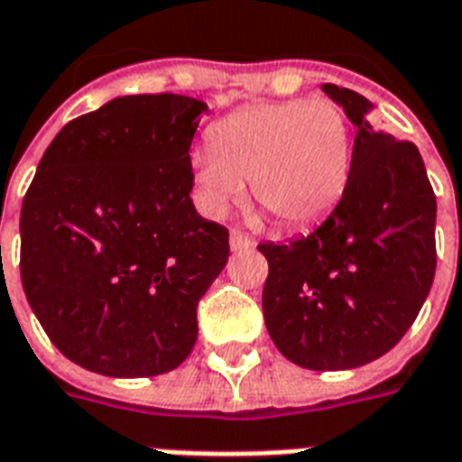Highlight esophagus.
I'll return each instance as SVG.
<instances>
[{"instance_id": "esophagus-1", "label": "esophagus", "mask_w": 462, "mask_h": 462, "mask_svg": "<svg viewBox=\"0 0 462 462\" xmlns=\"http://www.w3.org/2000/svg\"><path fill=\"white\" fill-rule=\"evenodd\" d=\"M228 245H231V250H234V253H238V250L253 248V245H255V241H253L248 234H241V231H231V236H228Z\"/></svg>"}]
</instances>
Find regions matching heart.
Wrapping results in <instances>:
<instances>
[{"mask_svg":"<svg viewBox=\"0 0 462 462\" xmlns=\"http://www.w3.org/2000/svg\"><path fill=\"white\" fill-rule=\"evenodd\" d=\"M192 173L212 214L243 198V182L284 226H306L337 205L352 173V130L330 101L255 103L214 125Z\"/></svg>","mask_w":462,"mask_h":462,"instance_id":"1","label":"heart"}]
</instances>
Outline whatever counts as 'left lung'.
I'll return each instance as SVG.
<instances>
[{"instance_id": "obj_1", "label": "left lung", "mask_w": 462, "mask_h": 462, "mask_svg": "<svg viewBox=\"0 0 462 462\" xmlns=\"http://www.w3.org/2000/svg\"><path fill=\"white\" fill-rule=\"evenodd\" d=\"M356 130L346 190L328 219L289 243H260L264 325L289 361L346 371L410 330L436 272V198L417 146L368 123L371 101L323 84Z\"/></svg>"}]
</instances>
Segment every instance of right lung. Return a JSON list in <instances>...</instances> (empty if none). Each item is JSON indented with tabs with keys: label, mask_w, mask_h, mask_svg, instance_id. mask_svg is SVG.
I'll return each instance as SVG.
<instances>
[{
	"label": "right lung",
	"mask_w": 462,
	"mask_h": 462,
	"mask_svg": "<svg viewBox=\"0 0 462 462\" xmlns=\"http://www.w3.org/2000/svg\"><path fill=\"white\" fill-rule=\"evenodd\" d=\"M207 103L117 96L71 120L21 207V282L50 342L86 371H173L198 303L228 263V231L192 205L190 144Z\"/></svg>",
	"instance_id": "obj_1"
}]
</instances>
